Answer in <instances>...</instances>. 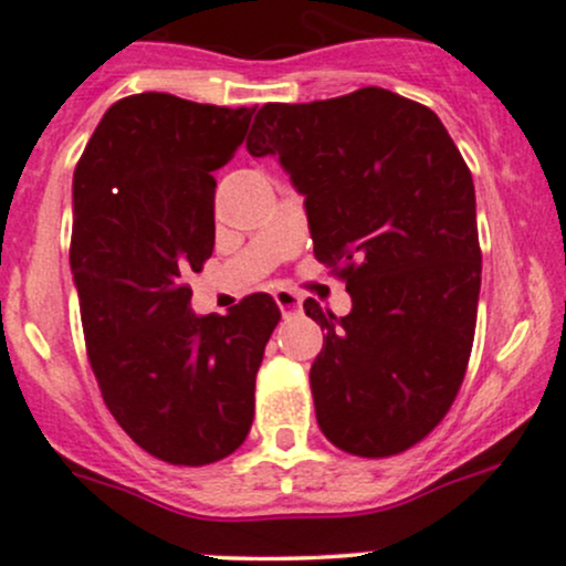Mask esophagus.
<instances>
[{
	"label": "esophagus",
	"mask_w": 566,
	"mask_h": 566,
	"mask_svg": "<svg viewBox=\"0 0 566 566\" xmlns=\"http://www.w3.org/2000/svg\"><path fill=\"white\" fill-rule=\"evenodd\" d=\"M275 302H277V307H281V313L283 315H289V313H294V310H300L302 307V296L300 294H294V291H285V289H281V291H275Z\"/></svg>",
	"instance_id": "esophagus-1"
}]
</instances>
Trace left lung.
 Returning a JSON list of instances; mask_svg holds the SVG:
<instances>
[{
	"label": "left lung",
	"instance_id": "obj_1",
	"mask_svg": "<svg viewBox=\"0 0 566 566\" xmlns=\"http://www.w3.org/2000/svg\"><path fill=\"white\" fill-rule=\"evenodd\" d=\"M251 156H277L305 197L313 253L345 281L337 318L315 300L324 348L310 367L315 418L339 451L402 453L451 410L480 294L475 186L429 107L386 88L264 105Z\"/></svg>",
	"mask_w": 566,
	"mask_h": 566
}]
</instances>
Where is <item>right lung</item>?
Masks as SVG:
<instances>
[{"instance_id":"right-lung-1","label":"right lung","mask_w":566,"mask_h":566,"mask_svg":"<svg viewBox=\"0 0 566 566\" xmlns=\"http://www.w3.org/2000/svg\"><path fill=\"white\" fill-rule=\"evenodd\" d=\"M253 113L126 96L102 115L72 178L70 266L91 369L120 429L169 464H212L245 442L281 321L270 294L197 315L186 285L216 245L210 172L232 159Z\"/></svg>"}]
</instances>
